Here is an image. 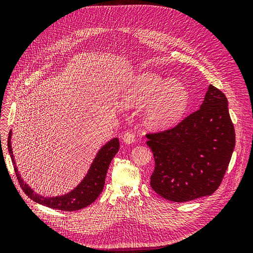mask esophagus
Instances as JSON below:
<instances>
[{"mask_svg":"<svg viewBox=\"0 0 253 253\" xmlns=\"http://www.w3.org/2000/svg\"><path fill=\"white\" fill-rule=\"evenodd\" d=\"M122 140H124L126 143H134L136 138H135V134L133 132H126L122 136Z\"/></svg>","mask_w":253,"mask_h":253,"instance_id":"obj_1","label":"esophagus"}]
</instances>
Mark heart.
<instances>
[{"instance_id": "heart-1", "label": "heart", "mask_w": 253, "mask_h": 253, "mask_svg": "<svg viewBox=\"0 0 253 253\" xmlns=\"http://www.w3.org/2000/svg\"><path fill=\"white\" fill-rule=\"evenodd\" d=\"M122 100L131 105L149 101L145 119L152 126L164 127L174 124L186 112L189 91L179 80H167L154 72H144L125 86Z\"/></svg>"}]
</instances>
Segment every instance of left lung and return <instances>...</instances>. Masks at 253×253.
Listing matches in <instances>:
<instances>
[{
    "label": "left lung",
    "instance_id": "obj_1",
    "mask_svg": "<svg viewBox=\"0 0 253 253\" xmlns=\"http://www.w3.org/2000/svg\"><path fill=\"white\" fill-rule=\"evenodd\" d=\"M145 136L155 162L150 185L158 195L175 203L215 192L235 145L228 100L211 84L201 109L171 128Z\"/></svg>",
    "mask_w": 253,
    "mask_h": 253
}]
</instances>
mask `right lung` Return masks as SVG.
<instances>
[{"mask_svg": "<svg viewBox=\"0 0 253 253\" xmlns=\"http://www.w3.org/2000/svg\"><path fill=\"white\" fill-rule=\"evenodd\" d=\"M11 131L8 135V140H7V145H8V151L12 160V165L14 168V172L17 175V179L20 183V187L24 191L25 194L28 195L33 201L36 203H39L44 205L51 209L61 210V211H76L85 208L91 203H94L97 197L100 195L102 192L104 182H105V176L108 172L109 166L112 162L114 156L117 154L119 151V139L114 138L109 141L98 152L96 158L94 159V163L91 164L90 169L86 174L84 179L79 183L78 187L72 192L67 193L62 196L58 197H43L36 194L34 191L30 189L26 183L22 180L20 174L18 173V169L16 167V162H14L12 150H11Z\"/></svg>", "mask_w": 253, "mask_h": 253, "instance_id": "right-lung-1", "label": "right lung"}]
</instances>
